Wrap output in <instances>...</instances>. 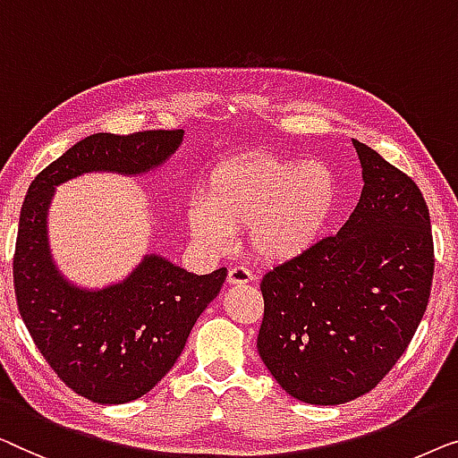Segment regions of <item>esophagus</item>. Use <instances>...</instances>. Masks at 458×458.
Masks as SVG:
<instances>
[{
	"label": "esophagus",
	"instance_id": "34e87169",
	"mask_svg": "<svg viewBox=\"0 0 458 458\" xmlns=\"http://www.w3.org/2000/svg\"><path fill=\"white\" fill-rule=\"evenodd\" d=\"M255 280V276L249 272L247 267H230V272H228V284H234V286H238V284H249V282H253Z\"/></svg>",
	"mask_w": 458,
	"mask_h": 458
}]
</instances>
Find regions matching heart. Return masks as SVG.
Listing matches in <instances>:
<instances>
[{
	"instance_id": "heart-1",
	"label": "heart",
	"mask_w": 458,
	"mask_h": 458,
	"mask_svg": "<svg viewBox=\"0 0 458 458\" xmlns=\"http://www.w3.org/2000/svg\"><path fill=\"white\" fill-rule=\"evenodd\" d=\"M336 203V180L319 162L244 156L216 167L201 203L186 211L191 236L222 253L247 228L249 250L263 263L293 261L318 242Z\"/></svg>"
}]
</instances>
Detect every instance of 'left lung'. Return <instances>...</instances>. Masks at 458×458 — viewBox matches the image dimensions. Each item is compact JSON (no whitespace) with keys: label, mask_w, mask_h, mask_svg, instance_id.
Listing matches in <instances>:
<instances>
[{"label":"left lung","mask_w":458,"mask_h":458,"mask_svg":"<svg viewBox=\"0 0 458 458\" xmlns=\"http://www.w3.org/2000/svg\"><path fill=\"white\" fill-rule=\"evenodd\" d=\"M363 191L336 236L261 280L257 351L288 394L343 404L376 388L411 343L434 278L429 209L407 174L359 140Z\"/></svg>","instance_id":"8db88e82"}]
</instances>
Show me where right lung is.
I'll return each instance as SVG.
<instances>
[{
	"instance_id": "1",
	"label": "right lung",
	"mask_w": 458,
	"mask_h": 458,
	"mask_svg": "<svg viewBox=\"0 0 458 458\" xmlns=\"http://www.w3.org/2000/svg\"><path fill=\"white\" fill-rule=\"evenodd\" d=\"M182 137L184 131L93 134L45 167L24 197L14 253L18 311L57 377L93 403L122 404L147 394L176 363L228 272L197 276L151 253L115 284L76 286L51 257V199L57 186L82 174L140 176L156 170L178 151Z\"/></svg>"
}]
</instances>
